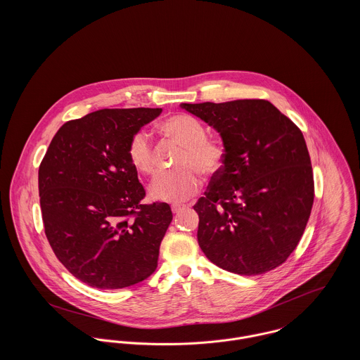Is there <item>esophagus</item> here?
I'll return each instance as SVG.
<instances>
[{"label": "esophagus", "instance_id": "34e87169", "mask_svg": "<svg viewBox=\"0 0 360 360\" xmlns=\"http://www.w3.org/2000/svg\"><path fill=\"white\" fill-rule=\"evenodd\" d=\"M183 207H186L184 204H173V205H172V210H173V213H179Z\"/></svg>", "mask_w": 360, "mask_h": 360}]
</instances>
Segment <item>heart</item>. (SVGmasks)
<instances>
[{"label":"heart","instance_id":"1","mask_svg":"<svg viewBox=\"0 0 360 360\" xmlns=\"http://www.w3.org/2000/svg\"><path fill=\"white\" fill-rule=\"evenodd\" d=\"M160 130L184 147L179 158L180 170L162 173L150 187L155 200L165 202H183L201 187L202 173L206 177L217 174L224 163V147L220 141L206 137L205 126L194 116L173 115L162 122ZM131 166L141 174H154L156 170L154 146L143 130L134 133L127 146Z\"/></svg>","mask_w":360,"mask_h":360}]
</instances>
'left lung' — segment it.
Listing matches in <instances>:
<instances>
[{"label":"left lung","mask_w":360,"mask_h":360,"mask_svg":"<svg viewBox=\"0 0 360 360\" xmlns=\"http://www.w3.org/2000/svg\"><path fill=\"white\" fill-rule=\"evenodd\" d=\"M221 137L224 163L194 205L198 244L243 276L276 269L297 248L314 186L302 131L264 100L181 103Z\"/></svg>","instance_id":"1"}]
</instances>
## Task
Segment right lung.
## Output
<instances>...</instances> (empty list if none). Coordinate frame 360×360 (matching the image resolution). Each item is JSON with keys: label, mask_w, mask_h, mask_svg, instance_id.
<instances>
[{"label": "right lung", "mask_w": 360, "mask_h": 360, "mask_svg": "<svg viewBox=\"0 0 360 360\" xmlns=\"http://www.w3.org/2000/svg\"><path fill=\"white\" fill-rule=\"evenodd\" d=\"M160 108L100 109L66 122L39 169L46 236L59 262L94 288L148 278L173 219L166 202L143 205L144 187L127 156L131 136Z\"/></svg>", "instance_id": "right-lung-1"}]
</instances>
